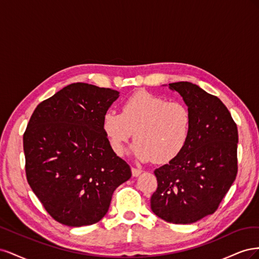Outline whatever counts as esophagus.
I'll list each match as a JSON object with an SVG mask.
<instances>
[{"label": "esophagus", "mask_w": 259, "mask_h": 259, "mask_svg": "<svg viewBox=\"0 0 259 259\" xmlns=\"http://www.w3.org/2000/svg\"><path fill=\"white\" fill-rule=\"evenodd\" d=\"M142 169L140 168H136V167H132V175L134 176V177H137V176H139L140 174H142Z\"/></svg>", "instance_id": "1"}]
</instances>
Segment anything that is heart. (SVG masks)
<instances>
[{
  "mask_svg": "<svg viewBox=\"0 0 259 259\" xmlns=\"http://www.w3.org/2000/svg\"><path fill=\"white\" fill-rule=\"evenodd\" d=\"M191 124L186 105L142 91L124 100L121 113L106 112L101 130L115 154H123L125 144L134 134L137 140L132 152L138 160L167 163L184 151Z\"/></svg>",
  "mask_w": 259,
  "mask_h": 259,
  "instance_id": "1",
  "label": "heart"
}]
</instances>
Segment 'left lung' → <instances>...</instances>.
<instances>
[{
  "mask_svg": "<svg viewBox=\"0 0 259 259\" xmlns=\"http://www.w3.org/2000/svg\"><path fill=\"white\" fill-rule=\"evenodd\" d=\"M191 113V133L184 151L154 170L158 188L150 205L171 224H192L213 214L238 173V128L227 107L190 82L168 84Z\"/></svg>",
  "mask_w": 259,
  "mask_h": 259,
  "instance_id": "left-lung-1",
  "label": "left lung"
}]
</instances>
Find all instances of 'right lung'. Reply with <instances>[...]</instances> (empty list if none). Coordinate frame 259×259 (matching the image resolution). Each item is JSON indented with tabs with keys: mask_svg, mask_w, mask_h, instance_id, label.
Segmentation results:
<instances>
[{
	"mask_svg": "<svg viewBox=\"0 0 259 259\" xmlns=\"http://www.w3.org/2000/svg\"><path fill=\"white\" fill-rule=\"evenodd\" d=\"M119 92L73 83L38 104L23 134L31 189L58 223H98L114 190L132 176L128 164L110 148L103 115Z\"/></svg>",
	"mask_w": 259,
	"mask_h": 259,
	"instance_id": "1",
	"label": "right lung"
}]
</instances>
